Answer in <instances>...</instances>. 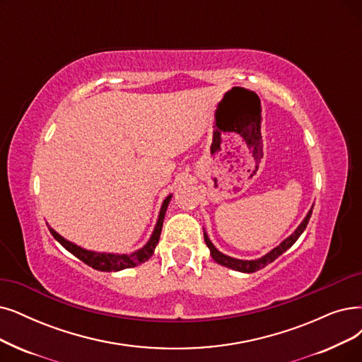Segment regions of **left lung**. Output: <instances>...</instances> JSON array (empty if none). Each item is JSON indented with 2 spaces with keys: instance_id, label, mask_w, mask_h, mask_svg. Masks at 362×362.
Listing matches in <instances>:
<instances>
[{
  "instance_id": "1",
  "label": "left lung",
  "mask_w": 362,
  "mask_h": 362,
  "mask_svg": "<svg viewBox=\"0 0 362 362\" xmlns=\"http://www.w3.org/2000/svg\"><path fill=\"white\" fill-rule=\"evenodd\" d=\"M313 209V208H312ZM312 209L308 212V215L305 216V220L301 221V224L296 228L294 233L291 236H288L284 242H281L276 248H273L270 252H267L266 255H263L262 258H257V259H239V258H233V257H228L223 252H220L218 250H216L214 247V243L209 240L208 235L204 231V236H205V242L208 245V248L211 251V255L212 258L215 259L216 263L221 264V266H226L228 269H233V270H238V272H243V273H254L259 269L266 267L267 264H270L272 262H274L281 254H284L286 250H290L293 245L296 243V240L300 238V235L305 231L309 220H310V215H312Z\"/></svg>"
}]
</instances>
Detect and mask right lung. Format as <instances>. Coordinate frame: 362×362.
Returning a JSON list of instances; mask_svg holds the SVG:
<instances>
[{
	"label": "right lung",
	"mask_w": 362,
	"mask_h": 362,
	"mask_svg": "<svg viewBox=\"0 0 362 362\" xmlns=\"http://www.w3.org/2000/svg\"><path fill=\"white\" fill-rule=\"evenodd\" d=\"M172 199V194H169L162 204L160 212H158V218L154 227L153 235L150 238V240L144 245V247L132 254H108V252H95V251H89L84 250L81 247H77L76 243H72L69 240H66L65 238H62L59 233L49 227L52 236L59 242L62 247L69 251L72 255H76L78 259H81L83 263H86L88 266L93 267L95 270H100V272H119L123 269H131L135 267L141 263H146L147 259H150V257L154 254L156 245L158 243V239H160V233H162V226H163V220H165V214L168 209L169 202Z\"/></svg>",
	"instance_id": "1"
}]
</instances>
